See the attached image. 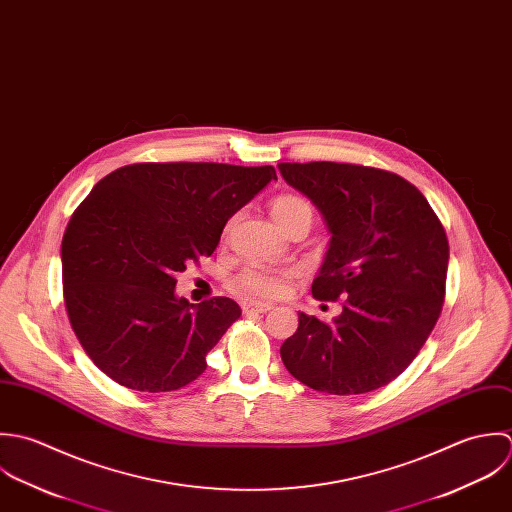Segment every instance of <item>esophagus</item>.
<instances>
[{
	"mask_svg": "<svg viewBox=\"0 0 512 512\" xmlns=\"http://www.w3.org/2000/svg\"><path fill=\"white\" fill-rule=\"evenodd\" d=\"M273 308V305H269V303H243V312L247 314V316H251V314H263V312H269Z\"/></svg>",
	"mask_w": 512,
	"mask_h": 512,
	"instance_id": "1",
	"label": "esophagus"
}]
</instances>
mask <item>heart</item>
Returning <instances> with one entry per match:
<instances>
[{"label": "heart", "mask_w": 512, "mask_h": 512, "mask_svg": "<svg viewBox=\"0 0 512 512\" xmlns=\"http://www.w3.org/2000/svg\"><path fill=\"white\" fill-rule=\"evenodd\" d=\"M271 213L283 227L293 219L305 217L310 221L312 207L299 196H281L273 202ZM297 269H273L263 265H249L233 279V289L251 299H281L291 291Z\"/></svg>", "instance_id": "1"}]
</instances>
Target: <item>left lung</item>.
<instances>
[{
	"label": "left lung",
	"mask_w": 512,
	"mask_h": 512,
	"mask_svg": "<svg viewBox=\"0 0 512 512\" xmlns=\"http://www.w3.org/2000/svg\"><path fill=\"white\" fill-rule=\"evenodd\" d=\"M287 184L316 205L332 233L312 297L338 301L334 322L299 312L281 346L287 370L334 396L396 380L431 334L445 301V229L402 176L358 164L283 162Z\"/></svg>",
	"instance_id": "8db88e82"
}]
</instances>
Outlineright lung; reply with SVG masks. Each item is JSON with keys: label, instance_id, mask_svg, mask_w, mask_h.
I'll return each mask as SVG.
<instances>
[{"label": "right lung", "instance_id": "add662e5", "mask_svg": "<svg viewBox=\"0 0 512 512\" xmlns=\"http://www.w3.org/2000/svg\"><path fill=\"white\" fill-rule=\"evenodd\" d=\"M271 180L273 166L128 164L75 209L61 243L63 299L83 350L110 380L158 394L202 376L241 308L227 297L178 299L176 273L209 257L227 219Z\"/></svg>", "mask_w": 512, "mask_h": 512}]
</instances>
